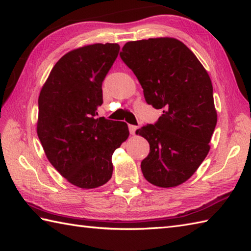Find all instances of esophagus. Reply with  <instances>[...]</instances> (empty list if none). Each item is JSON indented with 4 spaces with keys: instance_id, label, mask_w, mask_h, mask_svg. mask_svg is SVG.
Returning <instances> with one entry per match:
<instances>
[{
    "instance_id": "obj_1",
    "label": "esophagus",
    "mask_w": 251,
    "mask_h": 251,
    "mask_svg": "<svg viewBox=\"0 0 251 251\" xmlns=\"http://www.w3.org/2000/svg\"><path fill=\"white\" fill-rule=\"evenodd\" d=\"M128 128H129V132H130V134L134 135L135 132H136V130L138 129V127L135 126V125H128Z\"/></svg>"
}]
</instances>
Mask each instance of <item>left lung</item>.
<instances>
[{"label":"left lung","instance_id":"obj_1","mask_svg":"<svg viewBox=\"0 0 251 251\" xmlns=\"http://www.w3.org/2000/svg\"><path fill=\"white\" fill-rule=\"evenodd\" d=\"M120 56L141 84L147 103L163 110L157 122L136 131L150 145L141 162L143 176L161 188L185 182L209 152L217 124L209 75L172 37L128 42Z\"/></svg>","mask_w":251,"mask_h":251}]
</instances>
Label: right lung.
Here are the masks:
<instances>
[{
	"instance_id": "right-lung-1",
	"label": "right lung",
	"mask_w": 251,
	"mask_h": 251,
	"mask_svg": "<svg viewBox=\"0 0 251 251\" xmlns=\"http://www.w3.org/2000/svg\"><path fill=\"white\" fill-rule=\"evenodd\" d=\"M119 51L115 43L69 51L40 93L36 130L42 147L57 172L82 189L108 182L112 155L129 136L125 122L97 117L103 103L102 82Z\"/></svg>"
}]
</instances>
